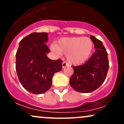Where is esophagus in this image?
<instances>
[{
  "instance_id": "obj_1",
  "label": "esophagus",
  "mask_w": 124,
  "mask_h": 124,
  "mask_svg": "<svg viewBox=\"0 0 124 124\" xmlns=\"http://www.w3.org/2000/svg\"><path fill=\"white\" fill-rule=\"evenodd\" d=\"M68 65H69V64H68L66 62H63V63H62V67H63V68H65V67L67 66H68Z\"/></svg>"
}]
</instances>
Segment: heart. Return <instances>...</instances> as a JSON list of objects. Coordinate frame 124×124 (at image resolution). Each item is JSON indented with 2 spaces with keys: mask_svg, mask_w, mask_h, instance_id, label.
I'll use <instances>...</instances> for the list:
<instances>
[{
  "mask_svg": "<svg viewBox=\"0 0 124 124\" xmlns=\"http://www.w3.org/2000/svg\"><path fill=\"white\" fill-rule=\"evenodd\" d=\"M52 49L58 54L61 52L67 55L70 63L80 65L90 56L93 50V44L88 38L65 37L52 45Z\"/></svg>",
  "mask_w": 124,
  "mask_h": 124,
  "instance_id": "obj_1",
  "label": "heart"
}]
</instances>
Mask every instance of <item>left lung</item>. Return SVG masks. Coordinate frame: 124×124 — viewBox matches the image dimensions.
Returning a JSON list of instances; mask_svg holds the SVG:
<instances>
[{
	"mask_svg": "<svg viewBox=\"0 0 124 124\" xmlns=\"http://www.w3.org/2000/svg\"><path fill=\"white\" fill-rule=\"evenodd\" d=\"M96 51L87 62L80 66H72L74 72L70 85L80 93H90L97 89L106 79L109 68L108 54L100 40L90 35Z\"/></svg>",
	"mask_w": 124,
	"mask_h": 124,
	"instance_id": "8db88e82",
	"label": "left lung"
}]
</instances>
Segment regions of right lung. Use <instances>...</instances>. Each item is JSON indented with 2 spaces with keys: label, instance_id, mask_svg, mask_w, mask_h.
<instances>
[{
  "label": "right lung",
  "instance_id": "obj_1",
  "mask_svg": "<svg viewBox=\"0 0 124 124\" xmlns=\"http://www.w3.org/2000/svg\"><path fill=\"white\" fill-rule=\"evenodd\" d=\"M46 32H32L23 38L16 56L18 80L26 90L33 94L45 93L51 88L54 73L62 69V61L52 60L46 42Z\"/></svg>",
  "mask_w": 124,
  "mask_h": 124
}]
</instances>
